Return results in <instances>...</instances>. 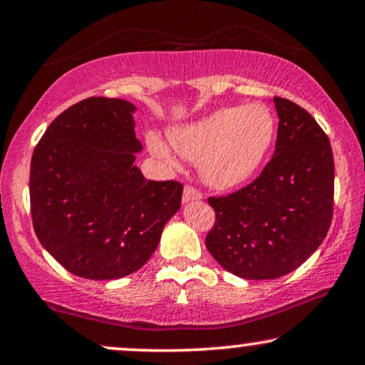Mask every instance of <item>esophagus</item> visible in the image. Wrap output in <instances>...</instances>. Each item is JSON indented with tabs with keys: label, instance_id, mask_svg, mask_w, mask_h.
Here are the masks:
<instances>
[{
	"label": "esophagus",
	"instance_id": "obj_1",
	"mask_svg": "<svg viewBox=\"0 0 365 365\" xmlns=\"http://www.w3.org/2000/svg\"><path fill=\"white\" fill-rule=\"evenodd\" d=\"M197 199H201V192L197 191V189H194L192 186H186L182 191V202H191V201H197Z\"/></svg>",
	"mask_w": 365,
	"mask_h": 365
}]
</instances>
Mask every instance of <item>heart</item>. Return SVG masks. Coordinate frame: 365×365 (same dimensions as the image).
<instances>
[{
    "label": "heart",
    "instance_id": "b5f03b06",
    "mask_svg": "<svg viewBox=\"0 0 365 365\" xmlns=\"http://www.w3.org/2000/svg\"><path fill=\"white\" fill-rule=\"evenodd\" d=\"M276 119L266 104L221 108L199 121L169 133V143L182 158L199 164L204 181L219 191L242 186L262 166L276 139ZM148 146L158 158L173 161L168 143L151 133Z\"/></svg>",
    "mask_w": 365,
    "mask_h": 365
}]
</instances>
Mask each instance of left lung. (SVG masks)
I'll return each instance as SVG.
<instances>
[{"label": "left lung", "instance_id": "left-lung-1", "mask_svg": "<svg viewBox=\"0 0 365 365\" xmlns=\"http://www.w3.org/2000/svg\"><path fill=\"white\" fill-rule=\"evenodd\" d=\"M276 151L256 181L226 197H209L216 222L211 256L234 276L277 279L297 269L327 236L334 207L329 138L306 109L274 98Z\"/></svg>", "mask_w": 365, "mask_h": 365}]
</instances>
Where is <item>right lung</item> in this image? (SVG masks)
I'll use <instances>...</instances> for the list:
<instances>
[{"label": "right lung", "mask_w": 365, "mask_h": 365, "mask_svg": "<svg viewBox=\"0 0 365 365\" xmlns=\"http://www.w3.org/2000/svg\"><path fill=\"white\" fill-rule=\"evenodd\" d=\"M134 113L126 99H83L59 114L34 148V232L74 276L113 281L136 272L181 207L182 184L148 181L134 166L143 151Z\"/></svg>", "instance_id": "right-lung-1"}]
</instances>
